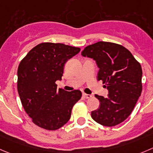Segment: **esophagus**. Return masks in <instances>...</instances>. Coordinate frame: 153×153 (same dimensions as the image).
Instances as JSON below:
<instances>
[{
  "label": "esophagus",
  "instance_id": "34e87169",
  "mask_svg": "<svg viewBox=\"0 0 153 153\" xmlns=\"http://www.w3.org/2000/svg\"><path fill=\"white\" fill-rule=\"evenodd\" d=\"M82 95L85 97V98H91L92 96L91 94H85V93H82Z\"/></svg>",
  "mask_w": 153,
  "mask_h": 153
}]
</instances>
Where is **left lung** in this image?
<instances>
[{
  "instance_id": "8db88e82",
  "label": "left lung",
  "mask_w": 153,
  "mask_h": 153,
  "mask_svg": "<svg viewBox=\"0 0 153 153\" xmlns=\"http://www.w3.org/2000/svg\"><path fill=\"white\" fill-rule=\"evenodd\" d=\"M95 61L109 93L107 97L95 94L99 107L91 111V118L104 126H117L131 113L142 91V68L130 51L121 45L100 41L86 46L81 53Z\"/></svg>"
}]
</instances>
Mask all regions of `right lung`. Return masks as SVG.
I'll use <instances>...</instances> for the list:
<instances>
[{"mask_svg": "<svg viewBox=\"0 0 153 153\" xmlns=\"http://www.w3.org/2000/svg\"><path fill=\"white\" fill-rule=\"evenodd\" d=\"M80 51L63 43H43L34 47L18 68L17 88L22 104L35 125L57 130L69 121L74 104L80 99L79 90L57 88L66 62Z\"/></svg>", "mask_w": 153, "mask_h": 153, "instance_id": "add662e5", "label": "right lung"}]
</instances>
